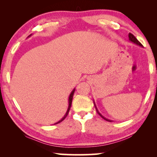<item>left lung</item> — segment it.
<instances>
[{
	"instance_id": "8db88e82",
	"label": "left lung",
	"mask_w": 157,
	"mask_h": 157,
	"mask_svg": "<svg viewBox=\"0 0 157 157\" xmlns=\"http://www.w3.org/2000/svg\"><path fill=\"white\" fill-rule=\"evenodd\" d=\"M128 38H129V40H130V41H132V42H133V43H134L135 44L139 45V46H142V44H141V43L139 42V40L136 39V37H135V36H134V35H133L132 33H128ZM94 106H95V108H96V112H97V113H98V115L101 116V117L103 118V119H104V120H106V121H109V122H111V121H111V120H109V119H106V118L103 117V116H102L101 114V113H99V111H98L97 108H96V104H95V102L94 101Z\"/></svg>"
}]
</instances>
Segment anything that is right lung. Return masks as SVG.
<instances>
[{"label":"right lung","mask_w":157,"mask_h":157,"mask_svg":"<svg viewBox=\"0 0 157 157\" xmlns=\"http://www.w3.org/2000/svg\"><path fill=\"white\" fill-rule=\"evenodd\" d=\"M31 36V35H30L29 36ZM74 91H75V89H74L73 90V91H71V94H70V96H69V98H68V109H67V111H66V114L64 115V117L62 118V119L60 120V121H59L58 122H56V124H59V123H60V122H61L62 121H63L64 119H65V118L67 117V115L68 114V112H69V110H70V109H71V103H72V99H73V96H74Z\"/></svg>","instance_id":"1"}]
</instances>
